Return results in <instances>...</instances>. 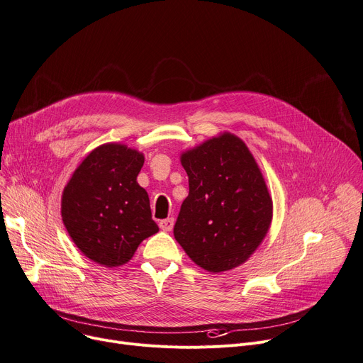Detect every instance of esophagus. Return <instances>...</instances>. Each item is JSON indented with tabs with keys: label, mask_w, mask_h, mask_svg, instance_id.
Returning <instances> with one entry per match:
<instances>
[{
	"label": "esophagus",
	"mask_w": 363,
	"mask_h": 363,
	"mask_svg": "<svg viewBox=\"0 0 363 363\" xmlns=\"http://www.w3.org/2000/svg\"><path fill=\"white\" fill-rule=\"evenodd\" d=\"M159 226H160V229L164 230V232L172 230V228H174V219H172V217H169V219L160 220V222H159Z\"/></svg>",
	"instance_id": "obj_1"
}]
</instances>
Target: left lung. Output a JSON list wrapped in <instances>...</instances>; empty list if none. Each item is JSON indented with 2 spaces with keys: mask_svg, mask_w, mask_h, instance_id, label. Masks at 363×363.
I'll list each match as a JSON object with an SVG mask.
<instances>
[{
  "mask_svg": "<svg viewBox=\"0 0 363 363\" xmlns=\"http://www.w3.org/2000/svg\"><path fill=\"white\" fill-rule=\"evenodd\" d=\"M189 192L174 235L188 257L211 273L245 262L267 235L273 203L245 143L226 133L185 152Z\"/></svg>",
  "mask_w": 363,
  "mask_h": 363,
  "instance_id": "1",
  "label": "left lung"
}]
</instances>
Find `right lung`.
Segmentation results:
<instances>
[{
	"label": "right lung",
	"instance_id": "add662e5",
	"mask_svg": "<svg viewBox=\"0 0 363 363\" xmlns=\"http://www.w3.org/2000/svg\"><path fill=\"white\" fill-rule=\"evenodd\" d=\"M144 156L124 144L94 149L62 192V222L72 242L91 261L118 267L131 259L159 228L147 192L137 182Z\"/></svg>",
	"mask_w": 363,
	"mask_h": 363
}]
</instances>
